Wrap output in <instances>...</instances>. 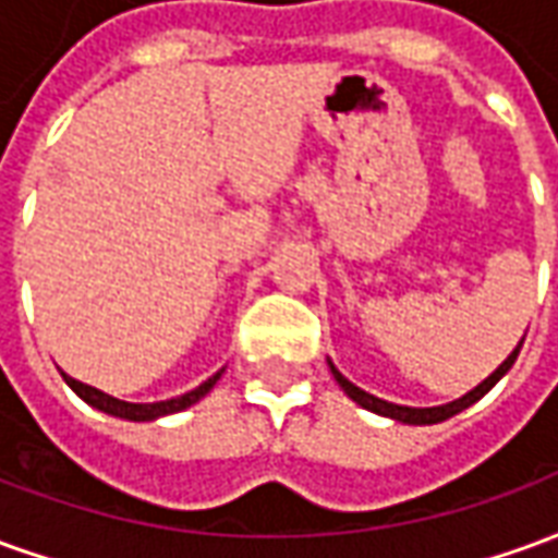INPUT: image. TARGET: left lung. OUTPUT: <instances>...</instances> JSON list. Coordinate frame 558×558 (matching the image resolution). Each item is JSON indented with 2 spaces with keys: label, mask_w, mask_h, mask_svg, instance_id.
<instances>
[{
  "label": "left lung",
  "mask_w": 558,
  "mask_h": 558,
  "mask_svg": "<svg viewBox=\"0 0 558 558\" xmlns=\"http://www.w3.org/2000/svg\"><path fill=\"white\" fill-rule=\"evenodd\" d=\"M520 347H523V340H520V343H517V350L511 352V355H508V359H505V362L499 364V367H496V371H493V374L487 376L481 386L472 388L469 395H463L460 400H451V403H445V407H424V410H418V407H400V403H388V400L374 398V395H367V391H362L359 386H352L350 379L340 374L335 364L331 362L328 364H331V374H335V379H338V386L343 388V391H347V395H350V398L355 400L359 407H364V410L376 412V415H388V418H395V421H403V424H436V421L451 418V415H457L460 410L472 407L475 400L484 398V395H487V391H490V388L496 386V383H499V379H502L508 371H511V364L517 362V352H520Z\"/></svg>",
  "instance_id": "left-lung-1"
}]
</instances>
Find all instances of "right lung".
Here are the masks:
<instances>
[{"mask_svg":"<svg viewBox=\"0 0 558 558\" xmlns=\"http://www.w3.org/2000/svg\"><path fill=\"white\" fill-rule=\"evenodd\" d=\"M220 374L223 371H218L215 376H208L203 386H196L194 391H187V395H182V398H170V400H160V403H125V400L119 398H110V395H104V391H98V388L86 386V383H80V379H74V376H65V383L74 391H77V398H83L89 407H95V410L107 412V415H116V418H128V421H151V418H160V415H172V412H182L187 410L191 403H196L199 398H206L208 391H211V386L218 383Z\"/></svg>","mask_w":558,"mask_h":558,"instance_id":"right-lung-1","label":"right lung"}]
</instances>
